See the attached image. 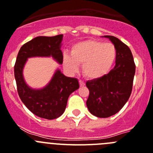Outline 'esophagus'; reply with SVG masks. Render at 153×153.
<instances>
[{
  "label": "esophagus",
  "instance_id": "obj_1",
  "mask_svg": "<svg viewBox=\"0 0 153 153\" xmlns=\"http://www.w3.org/2000/svg\"><path fill=\"white\" fill-rule=\"evenodd\" d=\"M79 85H80L81 87H82V86H85V82H82V81H79Z\"/></svg>",
  "mask_w": 153,
  "mask_h": 153
}]
</instances>
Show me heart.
I'll return each instance as SVG.
<instances>
[{"mask_svg": "<svg viewBox=\"0 0 153 153\" xmlns=\"http://www.w3.org/2000/svg\"><path fill=\"white\" fill-rule=\"evenodd\" d=\"M116 57V48L112 44L87 40L73 45L71 55H64L63 64L70 72L78 71L79 64H82V71L85 78L99 79L109 72Z\"/></svg>", "mask_w": 153, "mask_h": 153, "instance_id": "b5f03b06", "label": "heart"}]
</instances>
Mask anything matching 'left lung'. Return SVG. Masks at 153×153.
<instances>
[{"mask_svg": "<svg viewBox=\"0 0 153 153\" xmlns=\"http://www.w3.org/2000/svg\"><path fill=\"white\" fill-rule=\"evenodd\" d=\"M116 48L115 66L106 75L86 82L88 109L99 118H108L122 109L132 89L135 65L131 50L119 38L105 35Z\"/></svg>", "mask_w": 153, "mask_h": 153, "instance_id": "1", "label": "left lung"}]
</instances>
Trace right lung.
<instances>
[{
    "mask_svg": "<svg viewBox=\"0 0 153 153\" xmlns=\"http://www.w3.org/2000/svg\"><path fill=\"white\" fill-rule=\"evenodd\" d=\"M62 39L63 34L36 37L21 48L16 59L14 77L20 99L33 114L43 119H57L64 113L69 95L79 88L78 79L65 76L57 68L48 85L33 88L25 82L23 70L27 59L34 57H51L62 65Z\"/></svg>",
    "mask_w": 153,
    "mask_h": 153,
    "instance_id": "obj_1",
    "label": "right lung"
}]
</instances>
